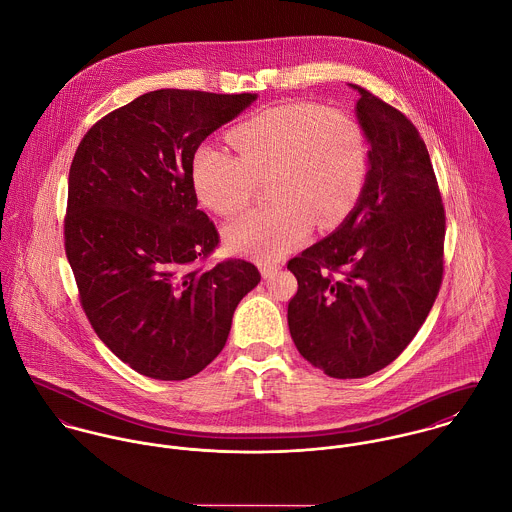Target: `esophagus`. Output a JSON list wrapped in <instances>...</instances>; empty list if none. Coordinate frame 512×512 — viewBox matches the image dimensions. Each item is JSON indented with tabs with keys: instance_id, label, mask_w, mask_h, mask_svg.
Listing matches in <instances>:
<instances>
[{
	"instance_id": "1",
	"label": "esophagus",
	"mask_w": 512,
	"mask_h": 512,
	"mask_svg": "<svg viewBox=\"0 0 512 512\" xmlns=\"http://www.w3.org/2000/svg\"><path fill=\"white\" fill-rule=\"evenodd\" d=\"M279 265L277 263H261V273H263V279H273L277 273H279Z\"/></svg>"
}]
</instances>
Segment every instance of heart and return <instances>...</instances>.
Returning a JSON list of instances; mask_svg holds the SVG:
<instances>
[{
	"instance_id": "1",
	"label": "heart",
	"mask_w": 512,
	"mask_h": 512,
	"mask_svg": "<svg viewBox=\"0 0 512 512\" xmlns=\"http://www.w3.org/2000/svg\"><path fill=\"white\" fill-rule=\"evenodd\" d=\"M235 154L204 142L192 158L194 188L221 215L243 211L259 180L269 178L275 204L231 221L227 243L249 257L275 261L312 229L338 227L358 204L370 168L360 120L338 106H269L229 132Z\"/></svg>"
}]
</instances>
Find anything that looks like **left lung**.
<instances>
[{
	"instance_id": "8db88e82",
	"label": "left lung",
	"mask_w": 512,
	"mask_h": 512,
	"mask_svg": "<svg viewBox=\"0 0 512 512\" xmlns=\"http://www.w3.org/2000/svg\"><path fill=\"white\" fill-rule=\"evenodd\" d=\"M370 140L364 192L344 223L287 263L297 350L330 378L370 376L413 340L443 281L445 207L423 138L404 112L358 85Z\"/></svg>"
}]
</instances>
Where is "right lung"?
Masks as SVG:
<instances>
[{"mask_svg":"<svg viewBox=\"0 0 512 512\" xmlns=\"http://www.w3.org/2000/svg\"><path fill=\"white\" fill-rule=\"evenodd\" d=\"M257 95L160 89L108 112L69 170L65 253L79 301L104 344L154 380H186L223 350L257 267L225 259L198 209L196 148Z\"/></svg>","mask_w":512,"mask_h":512,"instance_id":"1","label":"right lung"}]
</instances>
